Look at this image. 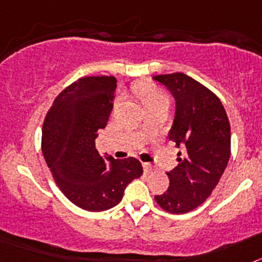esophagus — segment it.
<instances>
[{
    "instance_id": "obj_1",
    "label": "esophagus",
    "mask_w": 262,
    "mask_h": 262,
    "mask_svg": "<svg viewBox=\"0 0 262 262\" xmlns=\"http://www.w3.org/2000/svg\"><path fill=\"white\" fill-rule=\"evenodd\" d=\"M143 168H144V172L145 173H151V172H154V170H155V166L151 165V164H149V163H144V164H143Z\"/></svg>"
}]
</instances>
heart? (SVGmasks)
Returning a JSON list of instances; mask_svg holds the SVG:
<instances>
[{"instance_id":"heart-1","label":"heart","mask_w":262,"mask_h":262,"mask_svg":"<svg viewBox=\"0 0 262 262\" xmlns=\"http://www.w3.org/2000/svg\"><path fill=\"white\" fill-rule=\"evenodd\" d=\"M136 94L140 98V101L143 102V105L149 106L154 105L156 102H161V101H168V97L164 93L163 90L159 89L157 86L152 84H148V82H142V84L136 85L135 88Z\"/></svg>"}]
</instances>
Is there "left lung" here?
<instances>
[{"label": "left lung", "mask_w": 262, "mask_h": 262, "mask_svg": "<svg viewBox=\"0 0 262 262\" xmlns=\"http://www.w3.org/2000/svg\"><path fill=\"white\" fill-rule=\"evenodd\" d=\"M154 80L174 98V119L168 138L182 151L178 152V165L166 173L168 190L155 200L170 214H185L209 198L227 168L230 122L221 99L194 78L170 73L155 76Z\"/></svg>", "instance_id": "1"}]
</instances>
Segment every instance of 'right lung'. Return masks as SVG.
<instances>
[{
  "mask_svg": "<svg viewBox=\"0 0 262 262\" xmlns=\"http://www.w3.org/2000/svg\"><path fill=\"white\" fill-rule=\"evenodd\" d=\"M117 78L82 77L55 98L41 129V152L60 190L86 211H105L122 201L143 174L134 157L99 156L96 139L113 110Z\"/></svg>",
  "mask_w": 262,
  "mask_h": 262,
  "instance_id": "obj_1",
  "label": "right lung"
}]
</instances>
